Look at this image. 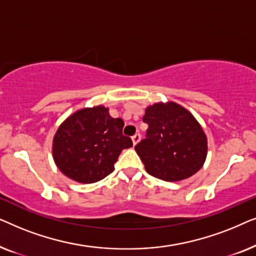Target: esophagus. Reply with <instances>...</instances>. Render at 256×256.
<instances>
[{
    "label": "esophagus",
    "mask_w": 256,
    "mask_h": 256,
    "mask_svg": "<svg viewBox=\"0 0 256 256\" xmlns=\"http://www.w3.org/2000/svg\"><path fill=\"white\" fill-rule=\"evenodd\" d=\"M140 140H141V135H140V134H135V135L132 138V144H134V146L138 144V143L140 142Z\"/></svg>",
    "instance_id": "1"
}]
</instances>
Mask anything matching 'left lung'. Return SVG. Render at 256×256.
<instances>
[{
  "label": "left lung",
  "instance_id": "obj_1",
  "mask_svg": "<svg viewBox=\"0 0 256 256\" xmlns=\"http://www.w3.org/2000/svg\"><path fill=\"white\" fill-rule=\"evenodd\" d=\"M146 138L135 150L152 176L166 182L191 177L204 166L208 138L196 118L174 101L146 108Z\"/></svg>",
  "mask_w": 256,
  "mask_h": 256
}]
</instances>
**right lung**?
I'll list each match as a JSON object with an SVG mask.
<instances>
[{
    "label": "right lung",
    "instance_id": "1",
    "mask_svg": "<svg viewBox=\"0 0 256 256\" xmlns=\"http://www.w3.org/2000/svg\"><path fill=\"white\" fill-rule=\"evenodd\" d=\"M124 122L104 106L74 112L59 126L52 142L56 166L70 180L82 184L104 180L114 170L124 149L132 146L122 134Z\"/></svg>",
    "mask_w": 256,
    "mask_h": 256
}]
</instances>
